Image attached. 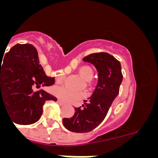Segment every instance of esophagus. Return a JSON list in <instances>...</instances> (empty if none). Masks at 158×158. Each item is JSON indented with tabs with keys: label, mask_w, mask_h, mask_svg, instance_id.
Returning a JSON list of instances; mask_svg holds the SVG:
<instances>
[{
	"label": "esophagus",
	"mask_w": 158,
	"mask_h": 158,
	"mask_svg": "<svg viewBox=\"0 0 158 158\" xmlns=\"http://www.w3.org/2000/svg\"><path fill=\"white\" fill-rule=\"evenodd\" d=\"M57 102H58V104H60V105H64V104H65L61 100H58V101H57Z\"/></svg>",
	"instance_id": "34e87169"
}]
</instances>
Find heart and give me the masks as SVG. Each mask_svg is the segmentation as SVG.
Wrapping results in <instances>:
<instances>
[{"label":"heart","mask_w":158,"mask_h":158,"mask_svg":"<svg viewBox=\"0 0 158 158\" xmlns=\"http://www.w3.org/2000/svg\"><path fill=\"white\" fill-rule=\"evenodd\" d=\"M78 73L86 81H90L93 77V69L89 66L81 67L78 70ZM63 81V76H58L57 77L58 83H62ZM53 93L66 104H77L85 96V93H74L65 87H55Z\"/></svg>","instance_id":"1"}]
</instances>
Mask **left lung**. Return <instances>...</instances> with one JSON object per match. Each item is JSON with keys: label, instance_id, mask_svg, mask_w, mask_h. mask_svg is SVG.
Wrapping results in <instances>:
<instances>
[{"label": "left lung", "instance_id": "obj_1", "mask_svg": "<svg viewBox=\"0 0 158 158\" xmlns=\"http://www.w3.org/2000/svg\"><path fill=\"white\" fill-rule=\"evenodd\" d=\"M83 61L96 67L98 83L89 101L85 100L82 107H75L73 116L63 118L65 127L77 133L89 132L103 122L123 81L120 62L108 53L91 54Z\"/></svg>", "mask_w": 158, "mask_h": 158}]
</instances>
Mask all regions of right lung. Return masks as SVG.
I'll list each match as a JSON object with an SVG mask.
<instances>
[{
    "instance_id": "right-lung-1",
    "label": "right lung",
    "mask_w": 158,
    "mask_h": 158,
    "mask_svg": "<svg viewBox=\"0 0 158 158\" xmlns=\"http://www.w3.org/2000/svg\"><path fill=\"white\" fill-rule=\"evenodd\" d=\"M39 62L37 50L25 43L12 47L0 65V106L5 107L12 123H35L43 114L45 102L57 101L43 89L35 90L54 84V77H47Z\"/></svg>"
}]
</instances>
